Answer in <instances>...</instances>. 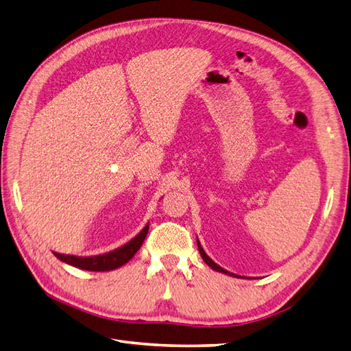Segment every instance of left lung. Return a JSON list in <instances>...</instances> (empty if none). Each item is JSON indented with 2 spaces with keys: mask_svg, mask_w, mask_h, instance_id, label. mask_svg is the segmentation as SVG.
Wrapping results in <instances>:
<instances>
[{
  "mask_svg": "<svg viewBox=\"0 0 351 351\" xmlns=\"http://www.w3.org/2000/svg\"><path fill=\"white\" fill-rule=\"evenodd\" d=\"M197 247H199V252H200V255H202V258H203V261L208 264L212 269H215V271H218V273H223V274H227V276H232V277H240V276H237V274H234V273H230V271H227V269H223L221 265H218L217 263H213L212 259L208 256V254L204 252V249L202 247V245H200V241H199V239H197ZM240 278H245V277H240Z\"/></svg>",
  "mask_w": 351,
  "mask_h": 351,
  "instance_id": "obj_1",
  "label": "left lung"
}]
</instances>
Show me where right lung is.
Returning a JSON list of instances; mask_svg holds the SVG:
<instances>
[{
    "label": "right lung",
    "mask_w": 351,
    "mask_h": 351,
    "mask_svg": "<svg viewBox=\"0 0 351 351\" xmlns=\"http://www.w3.org/2000/svg\"><path fill=\"white\" fill-rule=\"evenodd\" d=\"M148 228H149V223H147V226L143 227L132 240H129L128 243L102 255L75 256V255H65V254H58V252H53V254H55V256L60 259L62 263L82 268V269H87V271H111V269L119 268L130 261V259L134 256V254L141 249L143 240H145L148 234Z\"/></svg>",
    "instance_id": "add662e5"
}]
</instances>
